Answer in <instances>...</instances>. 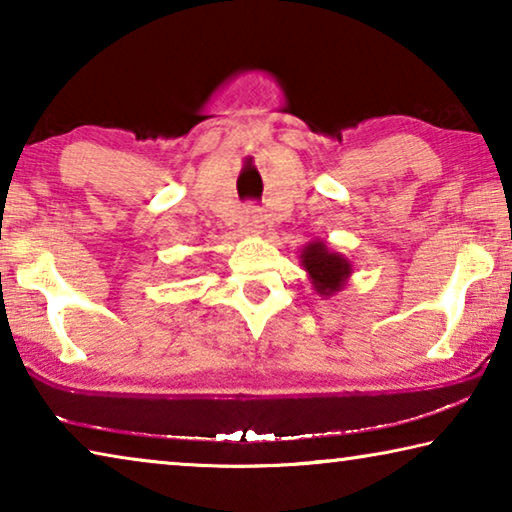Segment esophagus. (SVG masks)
I'll list each match as a JSON object with an SVG mask.
<instances>
[{
    "mask_svg": "<svg viewBox=\"0 0 512 512\" xmlns=\"http://www.w3.org/2000/svg\"><path fill=\"white\" fill-rule=\"evenodd\" d=\"M262 219H259V214L253 210V207H248L246 214H244V228H248L250 232H259V228H262Z\"/></svg>",
    "mask_w": 512,
    "mask_h": 512,
    "instance_id": "34e87169",
    "label": "esophagus"
}]
</instances>
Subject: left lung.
Returning <instances> with one entry per match:
<instances>
[{
  "label": "left lung",
  "instance_id": "1",
  "mask_svg": "<svg viewBox=\"0 0 512 512\" xmlns=\"http://www.w3.org/2000/svg\"><path fill=\"white\" fill-rule=\"evenodd\" d=\"M300 264L305 268L311 287L323 298L339 293L348 284L350 275L354 273L352 262L341 253L329 250L325 241H309L300 253Z\"/></svg>",
  "mask_w": 512,
  "mask_h": 512
}]
</instances>
